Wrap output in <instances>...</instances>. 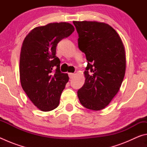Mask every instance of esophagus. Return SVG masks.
I'll use <instances>...</instances> for the list:
<instances>
[{"label": "esophagus", "mask_w": 147, "mask_h": 147, "mask_svg": "<svg viewBox=\"0 0 147 147\" xmlns=\"http://www.w3.org/2000/svg\"><path fill=\"white\" fill-rule=\"evenodd\" d=\"M74 76V73H69V77L70 78H73Z\"/></svg>", "instance_id": "esophagus-1"}]
</instances>
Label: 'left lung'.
<instances>
[{
	"label": "left lung",
	"mask_w": 147,
	"mask_h": 147,
	"mask_svg": "<svg viewBox=\"0 0 147 147\" xmlns=\"http://www.w3.org/2000/svg\"><path fill=\"white\" fill-rule=\"evenodd\" d=\"M78 48L86 54V80L77 94L82 105L91 110L106 108L118 93L126 69V55L120 36L109 24L73 21Z\"/></svg>",
	"instance_id": "left-lung-1"
}]
</instances>
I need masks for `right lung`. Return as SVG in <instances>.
<instances>
[{"label":"right lung","instance_id":"right-lung-1","mask_svg":"<svg viewBox=\"0 0 147 147\" xmlns=\"http://www.w3.org/2000/svg\"><path fill=\"white\" fill-rule=\"evenodd\" d=\"M74 30L70 23H49L31 30L22 45L19 63L21 86L32 103L43 111L58 106L69 81L68 74L59 69L56 47Z\"/></svg>","mask_w":147,"mask_h":147}]
</instances>
